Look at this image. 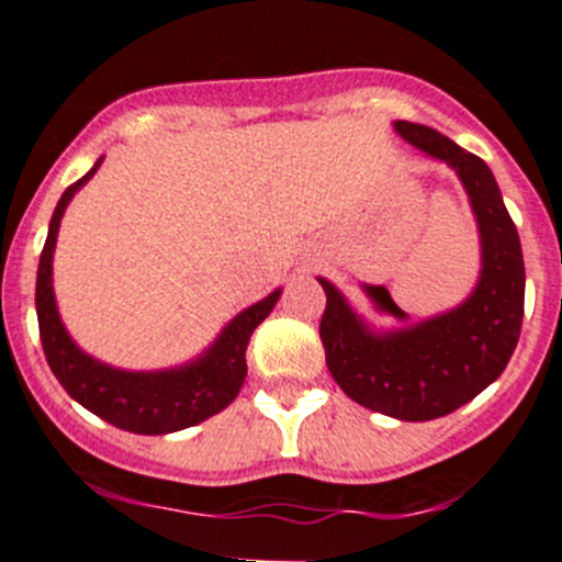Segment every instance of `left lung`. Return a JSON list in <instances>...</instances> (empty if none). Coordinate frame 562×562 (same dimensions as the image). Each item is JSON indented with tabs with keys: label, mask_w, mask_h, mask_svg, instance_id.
<instances>
[{
	"label": "left lung",
	"mask_w": 562,
	"mask_h": 562,
	"mask_svg": "<svg viewBox=\"0 0 562 562\" xmlns=\"http://www.w3.org/2000/svg\"><path fill=\"white\" fill-rule=\"evenodd\" d=\"M393 127L413 146L449 162L463 180L480 224L482 277L458 311L385 333L366 327L322 280L327 307L318 335L329 374L349 400L402 422H429L458 411L505 371L521 335L524 257L485 160L424 124L396 122ZM391 316L407 322L400 307Z\"/></svg>",
	"instance_id": "8db88e82"
}]
</instances>
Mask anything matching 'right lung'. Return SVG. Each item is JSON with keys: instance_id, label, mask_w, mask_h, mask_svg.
<instances>
[{"instance_id": "add662e5", "label": "right lung", "mask_w": 562, "mask_h": 562, "mask_svg": "<svg viewBox=\"0 0 562 562\" xmlns=\"http://www.w3.org/2000/svg\"><path fill=\"white\" fill-rule=\"evenodd\" d=\"M97 169L99 162L75 186L63 191L60 202L52 213L44 251H41L35 311H38L46 363L71 400H77L86 411L104 418L113 427L138 435H166L193 427L204 418L216 416L238 396L246 380V346H249L257 324L263 322L271 307L277 305L280 291L251 305L249 311L238 313L227 324L222 338L213 344V349L186 369L133 374V371L110 369V366L97 363L93 358L82 355L75 340L66 335L60 316H57L55 293H52V251H55L63 210L71 202L77 188L86 186Z\"/></svg>"}]
</instances>
